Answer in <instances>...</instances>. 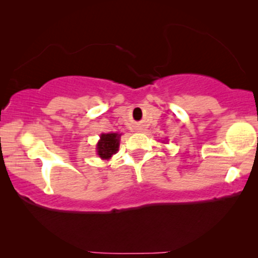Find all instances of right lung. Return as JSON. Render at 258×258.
Returning a JSON list of instances; mask_svg holds the SVG:
<instances>
[{
    "label": "right lung",
    "mask_w": 258,
    "mask_h": 258,
    "mask_svg": "<svg viewBox=\"0 0 258 258\" xmlns=\"http://www.w3.org/2000/svg\"><path fill=\"white\" fill-rule=\"evenodd\" d=\"M120 136L121 134L118 133L101 134V139L97 142L96 151H97V155L102 160H109L113 154L118 152L119 138H120Z\"/></svg>",
    "instance_id": "right-lung-1"
}]
</instances>
